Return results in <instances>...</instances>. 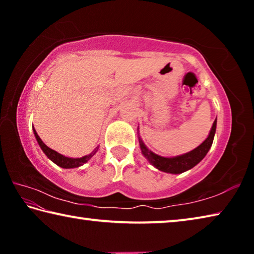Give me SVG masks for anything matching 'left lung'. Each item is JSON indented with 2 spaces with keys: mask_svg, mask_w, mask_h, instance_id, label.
Returning a JSON list of instances; mask_svg holds the SVG:
<instances>
[{
  "mask_svg": "<svg viewBox=\"0 0 254 254\" xmlns=\"http://www.w3.org/2000/svg\"><path fill=\"white\" fill-rule=\"evenodd\" d=\"M215 131H216V120H215L212 127V130L209 132V135L199 147L192 150V151L188 152L183 156L174 157V158H163L158 156V154L153 153L145 147L142 140H139L141 151H142L143 156L148 159V160L152 163V165L158 168L159 170L165 171V173L170 174H182L184 171L191 169L195 167L201 159H203L206 154H207L208 150L212 147Z\"/></svg>",
  "mask_w": 254,
  "mask_h": 254,
  "instance_id": "obj_1",
  "label": "left lung"
}]
</instances>
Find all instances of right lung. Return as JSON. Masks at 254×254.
I'll use <instances>...</instances> for the list:
<instances>
[{
  "instance_id": "right-lung-1",
  "label": "right lung",
  "mask_w": 254,
  "mask_h": 254,
  "mask_svg": "<svg viewBox=\"0 0 254 254\" xmlns=\"http://www.w3.org/2000/svg\"><path fill=\"white\" fill-rule=\"evenodd\" d=\"M34 131V135H36V139L38 141V143H39L40 148L42 149V151L46 153V156L48 157L51 161H54L56 165H58L59 167H62V168H77V167H79L81 165H84V163L87 162L89 159H91L94 154L96 153L97 149L94 150V151L88 154V156H85V157H81V158H68L63 156V154L58 153L57 151H55V150L50 149L49 147H47V145L42 142V140L40 139V136L38 135V133L36 132V130L33 128Z\"/></svg>"
}]
</instances>
